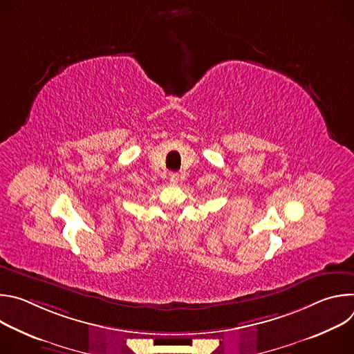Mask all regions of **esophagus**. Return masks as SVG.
<instances>
[{
	"label": "esophagus",
	"instance_id": "obj_1",
	"mask_svg": "<svg viewBox=\"0 0 354 354\" xmlns=\"http://www.w3.org/2000/svg\"><path fill=\"white\" fill-rule=\"evenodd\" d=\"M169 182H171L172 185H176V183L179 182V174L171 172V174H169Z\"/></svg>",
	"mask_w": 354,
	"mask_h": 354
}]
</instances>
